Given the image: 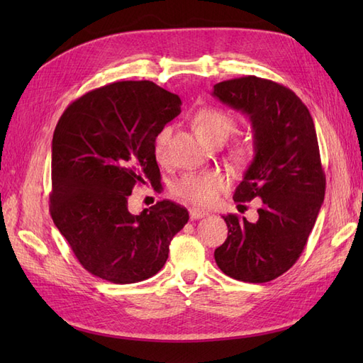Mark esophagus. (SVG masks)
I'll return each mask as SVG.
<instances>
[{"label": "esophagus", "mask_w": 363, "mask_h": 363, "mask_svg": "<svg viewBox=\"0 0 363 363\" xmlns=\"http://www.w3.org/2000/svg\"><path fill=\"white\" fill-rule=\"evenodd\" d=\"M189 215H191V219H200V218L207 216L208 213L204 212V211H200V208L192 207V208H189Z\"/></svg>", "instance_id": "obj_1"}]
</instances>
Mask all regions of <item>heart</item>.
Segmentation results:
<instances>
[{
	"label": "heart",
	"instance_id": "1",
	"mask_svg": "<svg viewBox=\"0 0 363 363\" xmlns=\"http://www.w3.org/2000/svg\"><path fill=\"white\" fill-rule=\"evenodd\" d=\"M194 125L196 133L208 142L216 138L225 139L233 133L238 127L236 119L219 108H203L194 118ZM169 128H163L155 140V156L157 160H164L167 157V147L169 140ZM248 148L240 147L238 152L240 156L247 155ZM227 186V177L218 169H207L201 172L184 174L182 179L174 183L172 192L179 199L188 200L196 206H211L218 195L221 194Z\"/></svg>",
	"mask_w": 363,
	"mask_h": 363
}]
</instances>
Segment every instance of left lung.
<instances>
[{
    "mask_svg": "<svg viewBox=\"0 0 363 363\" xmlns=\"http://www.w3.org/2000/svg\"><path fill=\"white\" fill-rule=\"evenodd\" d=\"M212 95L245 113L252 128L255 157L233 200H262L256 223L223 216L228 236L215 250V260L228 277L265 283L300 257L324 201L313 119L288 87L255 75L216 83Z\"/></svg>",
    "mask_w": 363,
    "mask_h": 363,
    "instance_id": "obj_1",
    "label": "left lung"
}]
</instances>
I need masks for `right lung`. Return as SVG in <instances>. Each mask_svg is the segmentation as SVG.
<instances>
[{"instance_id":"right-lung-1","label":"right lung","mask_w":363,"mask_h":363,"mask_svg":"<svg viewBox=\"0 0 363 363\" xmlns=\"http://www.w3.org/2000/svg\"><path fill=\"white\" fill-rule=\"evenodd\" d=\"M180 104L179 95L152 82H116L84 94L60 116L50 211L92 276L116 284L152 277L188 223V211L169 200L128 212L135 184L160 179L155 140Z\"/></svg>"}]
</instances>
